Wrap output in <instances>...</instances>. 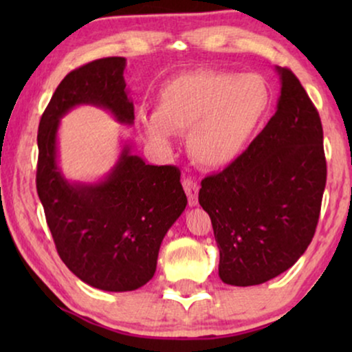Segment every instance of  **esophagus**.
I'll use <instances>...</instances> for the list:
<instances>
[{
  "label": "esophagus",
  "mask_w": 352,
  "mask_h": 352,
  "mask_svg": "<svg viewBox=\"0 0 352 352\" xmlns=\"http://www.w3.org/2000/svg\"><path fill=\"white\" fill-rule=\"evenodd\" d=\"M182 187H184L186 194H187V200H189V206H197L199 204V184L190 177H186L182 181Z\"/></svg>",
  "instance_id": "1"
}]
</instances>
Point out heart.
Returning <instances> with one entry per match:
<instances>
[{
    "label": "heart",
    "instance_id": "heart-1",
    "mask_svg": "<svg viewBox=\"0 0 352 352\" xmlns=\"http://www.w3.org/2000/svg\"><path fill=\"white\" fill-rule=\"evenodd\" d=\"M271 107V89L254 74L194 70L166 81L152 117L139 124L148 141L168 146L171 133H187L190 155L211 170L228 168L247 152Z\"/></svg>",
    "mask_w": 352,
    "mask_h": 352
}]
</instances>
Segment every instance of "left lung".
<instances>
[{
    "mask_svg": "<svg viewBox=\"0 0 352 352\" xmlns=\"http://www.w3.org/2000/svg\"><path fill=\"white\" fill-rule=\"evenodd\" d=\"M276 72V113L247 152L205 177L199 192L228 285H259L280 276L309 247L319 221L327 181L320 117L293 72Z\"/></svg>",
    "mask_w": 352,
    "mask_h": 352,
    "instance_id": "1",
    "label": "left lung"
}]
</instances>
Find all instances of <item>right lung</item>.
<instances>
[{
    "instance_id": "obj_1",
    "label": "right lung",
    "mask_w": 352,
    "mask_h": 352,
    "mask_svg": "<svg viewBox=\"0 0 352 352\" xmlns=\"http://www.w3.org/2000/svg\"><path fill=\"white\" fill-rule=\"evenodd\" d=\"M124 67V57H105L70 72L38 128L36 190L57 253L80 280L104 292H133L151 280L163 237L187 205L181 171L147 165L128 141L99 181H70L62 171L57 133L72 109L94 105L134 123Z\"/></svg>"
}]
</instances>
